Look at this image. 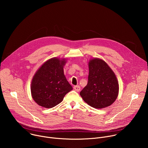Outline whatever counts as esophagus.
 <instances>
[{"label": "esophagus", "instance_id": "1", "mask_svg": "<svg viewBox=\"0 0 148 148\" xmlns=\"http://www.w3.org/2000/svg\"><path fill=\"white\" fill-rule=\"evenodd\" d=\"M74 89L75 90V91H77V92H78V91H80V87L79 86H74Z\"/></svg>", "mask_w": 148, "mask_h": 148}]
</instances>
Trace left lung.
Here are the masks:
<instances>
[{"label": "left lung", "instance_id": "1", "mask_svg": "<svg viewBox=\"0 0 148 148\" xmlns=\"http://www.w3.org/2000/svg\"><path fill=\"white\" fill-rule=\"evenodd\" d=\"M88 67L87 85L80 92V95L93 108H106L114 102L118 95L119 84L115 74L99 58L90 60Z\"/></svg>", "mask_w": 148, "mask_h": 148}]
</instances>
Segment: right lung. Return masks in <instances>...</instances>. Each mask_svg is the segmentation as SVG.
<instances>
[{"label":"right lung","instance_id":"1","mask_svg":"<svg viewBox=\"0 0 148 148\" xmlns=\"http://www.w3.org/2000/svg\"><path fill=\"white\" fill-rule=\"evenodd\" d=\"M65 59L52 58L42 65L33 77L31 93L34 101L40 106L50 108L60 103L73 90L64 74Z\"/></svg>","mask_w":148,"mask_h":148}]
</instances>
